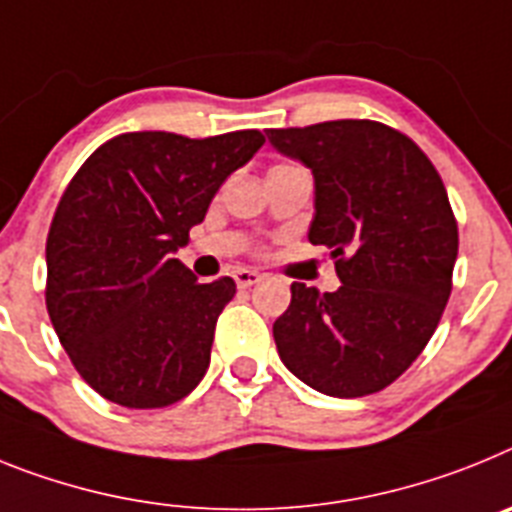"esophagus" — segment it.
<instances>
[{
    "label": "esophagus",
    "mask_w": 512,
    "mask_h": 512,
    "mask_svg": "<svg viewBox=\"0 0 512 512\" xmlns=\"http://www.w3.org/2000/svg\"><path fill=\"white\" fill-rule=\"evenodd\" d=\"M262 275L257 273V270H250V268H239L237 273H234V281H237L239 288H250L255 286V283H260Z\"/></svg>",
    "instance_id": "obj_1"
}]
</instances>
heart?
Returning <instances> with one entry per match:
<instances>
[{
    "instance_id": "heart-1",
    "label": "heart",
    "mask_w": 512,
    "mask_h": 512,
    "mask_svg": "<svg viewBox=\"0 0 512 512\" xmlns=\"http://www.w3.org/2000/svg\"><path fill=\"white\" fill-rule=\"evenodd\" d=\"M291 167H299V164H275L273 170H291Z\"/></svg>"
}]
</instances>
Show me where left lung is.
<instances>
[{"mask_svg":"<svg viewBox=\"0 0 512 512\" xmlns=\"http://www.w3.org/2000/svg\"><path fill=\"white\" fill-rule=\"evenodd\" d=\"M275 149L314 175L309 242L324 244L342 286H291L273 324L293 376L327 397L376 394L425 350L451 296L459 226L433 162L379 121L270 128Z\"/></svg>","mask_w":512,"mask_h":512,"instance_id":"obj_1","label":"left lung"}]
</instances>
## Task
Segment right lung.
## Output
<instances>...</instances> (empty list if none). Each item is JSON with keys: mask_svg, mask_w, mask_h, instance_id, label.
Masks as SVG:
<instances>
[{"mask_svg": "<svg viewBox=\"0 0 512 512\" xmlns=\"http://www.w3.org/2000/svg\"><path fill=\"white\" fill-rule=\"evenodd\" d=\"M255 128L211 139L121 133L79 167L46 239V306L87 384L131 410L188 397L237 283H201L175 257L221 182L255 157Z\"/></svg>", "mask_w": 512, "mask_h": 512, "instance_id": "add662e5", "label": "right lung"}]
</instances>
